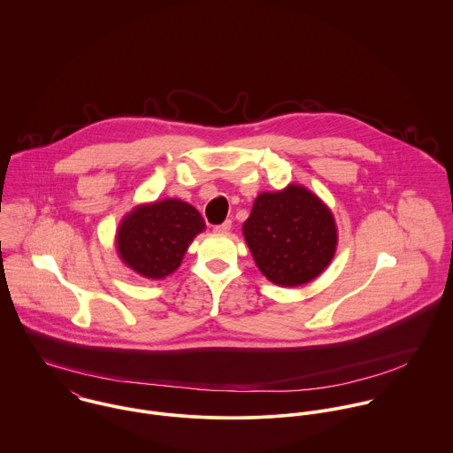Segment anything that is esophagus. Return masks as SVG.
Returning a JSON list of instances; mask_svg holds the SVG:
<instances>
[{"instance_id": "obj_1", "label": "esophagus", "mask_w": 453, "mask_h": 453, "mask_svg": "<svg viewBox=\"0 0 453 453\" xmlns=\"http://www.w3.org/2000/svg\"><path fill=\"white\" fill-rule=\"evenodd\" d=\"M230 228H232V221H230V219H226L225 223L216 225V226H214V232H216V234H228V232H230Z\"/></svg>"}]
</instances>
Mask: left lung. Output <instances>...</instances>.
Wrapping results in <instances>:
<instances>
[{"instance_id": "8db88e82", "label": "left lung", "mask_w": 453, "mask_h": 453, "mask_svg": "<svg viewBox=\"0 0 453 453\" xmlns=\"http://www.w3.org/2000/svg\"><path fill=\"white\" fill-rule=\"evenodd\" d=\"M259 272L279 286H302L316 279L336 251L331 211L305 187L259 194L242 225Z\"/></svg>"}]
</instances>
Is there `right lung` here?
<instances>
[{"mask_svg":"<svg viewBox=\"0 0 453 453\" xmlns=\"http://www.w3.org/2000/svg\"><path fill=\"white\" fill-rule=\"evenodd\" d=\"M203 228L200 212L180 198L137 205L119 226L117 251L139 275L164 279L181 265L195 235Z\"/></svg>","mask_w":453,"mask_h":453,"instance_id":"obj_1","label":"right lung"}]
</instances>
